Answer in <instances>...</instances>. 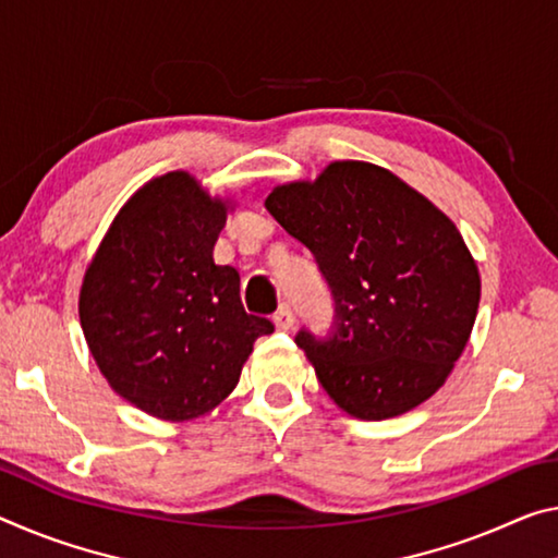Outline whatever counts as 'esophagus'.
Segmentation results:
<instances>
[{
    "mask_svg": "<svg viewBox=\"0 0 558 558\" xmlns=\"http://www.w3.org/2000/svg\"><path fill=\"white\" fill-rule=\"evenodd\" d=\"M272 323H276L278 330H290V327H293L295 315H293V311H290L288 303H282V305L278 307L276 315H272Z\"/></svg>",
    "mask_w": 558,
    "mask_h": 558,
    "instance_id": "obj_1",
    "label": "esophagus"
}]
</instances>
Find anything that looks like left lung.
Wrapping results in <instances>:
<instances>
[{
  "label": "left lung",
  "mask_w": 558,
  "mask_h": 558,
  "mask_svg": "<svg viewBox=\"0 0 558 558\" xmlns=\"http://www.w3.org/2000/svg\"><path fill=\"white\" fill-rule=\"evenodd\" d=\"M265 208L330 288V330L295 335L323 390L360 420L397 417L435 395L470 340L482 290L452 220L362 161L280 185Z\"/></svg>",
  "instance_id": "left-lung-1"
}]
</instances>
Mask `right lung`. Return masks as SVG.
<instances>
[{
  "label": "right lung",
  "mask_w": 558,
  "mask_h": 558,
  "mask_svg": "<svg viewBox=\"0 0 558 558\" xmlns=\"http://www.w3.org/2000/svg\"><path fill=\"white\" fill-rule=\"evenodd\" d=\"M226 206L189 173L154 179L129 198L88 265L78 317L96 365L123 400L168 422L231 395L260 335L241 276L216 265Z\"/></svg>",
  "instance_id": "add662e5"
}]
</instances>
